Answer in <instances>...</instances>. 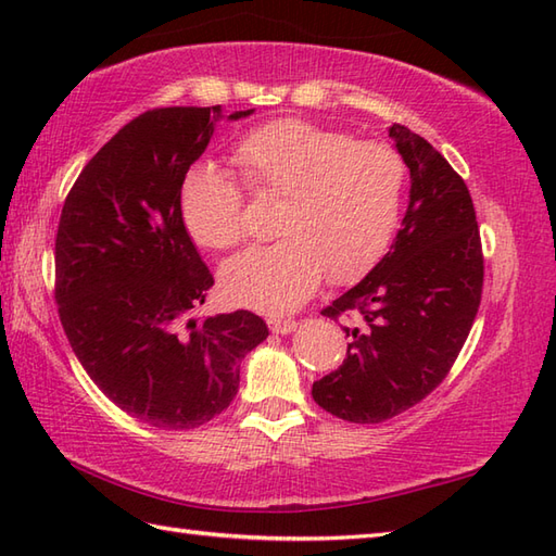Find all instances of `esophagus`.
Instances as JSON below:
<instances>
[{"label":"esophagus","mask_w":556,"mask_h":556,"mask_svg":"<svg viewBox=\"0 0 556 556\" xmlns=\"http://www.w3.org/2000/svg\"><path fill=\"white\" fill-rule=\"evenodd\" d=\"M296 327H299V323L287 320V317H271V320H269V329L275 334H291Z\"/></svg>","instance_id":"34e87169"}]
</instances>
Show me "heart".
<instances>
[{
  "label": "heart",
  "mask_w": 556,
  "mask_h": 556,
  "mask_svg": "<svg viewBox=\"0 0 556 556\" xmlns=\"http://www.w3.org/2000/svg\"><path fill=\"white\" fill-rule=\"evenodd\" d=\"M233 164L255 198L279 200L281 239L222 267V293L236 305L281 313L313 296L325 275L349 285L375 267L392 243L408 169L382 140L277 119L241 138ZM186 231L210 251L243 241V191L229 174L195 164L179 193Z\"/></svg>",
  "instance_id": "b5f03b06"
}]
</instances>
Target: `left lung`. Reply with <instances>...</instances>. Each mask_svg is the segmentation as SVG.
Listing matches in <instances>:
<instances>
[{
    "instance_id": "1",
    "label": "left lung",
    "mask_w": 556,
    "mask_h": 556,
    "mask_svg": "<svg viewBox=\"0 0 556 556\" xmlns=\"http://www.w3.org/2000/svg\"><path fill=\"white\" fill-rule=\"evenodd\" d=\"M410 172L408 210L389 253L323 315L344 327L346 358L313 384L315 404L349 422H382L420 404L452 370L480 308V229L468 186L428 140L394 124Z\"/></svg>"
}]
</instances>
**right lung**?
Here are the masks:
<instances>
[{"label":"right lung","mask_w":556,"mask_h":556,"mask_svg":"<svg viewBox=\"0 0 556 556\" xmlns=\"http://www.w3.org/2000/svg\"><path fill=\"white\" fill-rule=\"evenodd\" d=\"M217 119L219 104L128 122L71 186L54 241V299L76 358L112 404L162 430L219 416L245 353L269 334L251 311L195 315L215 279L179 193Z\"/></svg>","instance_id":"1"}]
</instances>
